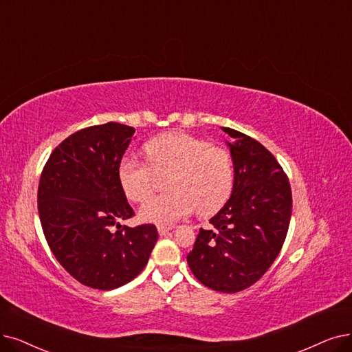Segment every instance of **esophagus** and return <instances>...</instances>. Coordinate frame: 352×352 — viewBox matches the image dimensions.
I'll use <instances>...</instances> for the list:
<instances>
[{"instance_id": "esophagus-1", "label": "esophagus", "mask_w": 352, "mask_h": 352, "mask_svg": "<svg viewBox=\"0 0 352 352\" xmlns=\"http://www.w3.org/2000/svg\"><path fill=\"white\" fill-rule=\"evenodd\" d=\"M172 230H173L172 225H159L157 227V231L160 235H166L168 231H172Z\"/></svg>"}]
</instances>
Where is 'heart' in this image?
I'll list each match as a JSON object with an SVG mask.
<instances>
[{
  "label": "heart",
  "instance_id": "obj_1",
  "mask_svg": "<svg viewBox=\"0 0 352 352\" xmlns=\"http://www.w3.org/2000/svg\"><path fill=\"white\" fill-rule=\"evenodd\" d=\"M147 163L125 156L118 164V182L133 202H144L157 177L166 179L164 195L154 196L140 209L146 222L170 225L190 215L215 214L234 189L235 170L228 148L214 146L199 137L172 131L150 140L144 146Z\"/></svg>",
  "mask_w": 352,
  "mask_h": 352
}]
</instances>
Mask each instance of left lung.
<instances>
[{
	"mask_svg": "<svg viewBox=\"0 0 352 352\" xmlns=\"http://www.w3.org/2000/svg\"><path fill=\"white\" fill-rule=\"evenodd\" d=\"M235 180L231 198L201 228L188 264L199 282L217 292L236 293L254 285L278 256L292 215L289 179L257 140L222 127Z\"/></svg>",
	"mask_w": 352,
	"mask_h": 352,
	"instance_id": "left-lung-1",
	"label": "left lung"
}]
</instances>
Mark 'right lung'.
I'll return each instance as SVG.
<instances>
[{
    "label": "right lung",
    "instance_id": "right-lung-1",
    "mask_svg": "<svg viewBox=\"0 0 352 352\" xmlns=\"http://www.w3.org/2000/svg\"><path fill=\"white\" fill-rule=\"evenodd\" d=\"M135 130L107 122L82 129L56 147L37 190L38 217L53 256L79 283L112 290L142 272L159 234L134 217L118 182V164Z\"/></svg>",
    "mask_w": 352,
    "mask_h": 352
}]
</instances>
